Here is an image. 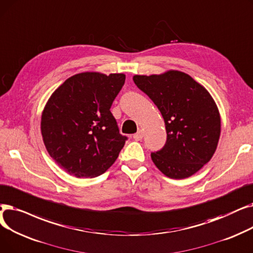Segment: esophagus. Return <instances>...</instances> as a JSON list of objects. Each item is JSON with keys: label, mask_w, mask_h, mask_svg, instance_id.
Instances as JSON below:
<instances>
[{"label": "esophagus", "mask_w": 253, "mask_h": 253, "mask_svg": "<svg viewBox=\"0 0 253 253\" xmlns=\"http://www.w3.org/2000/svg\"><path fill=\"white\" fill-rule=\"evenodd\" d=\"M143 136H144L143 130H142V129H139V130L137 131V133L134 135V139H135L136 141H140V140H142Z\"/></svg>", "instance_id": "1"}]
</instances>
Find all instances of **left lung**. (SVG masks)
I'll list each match as a JSON object with an SVG mask.
<instances>
[{
  "instance_id": "obj_1",
  "label": "left lung",
  "mask_w": 253,
  "mask_h": 253,
  "mask_svg": "<svg viewBox=\"0 0 253 253\" xmlns=\"http://www.w3.org/2000/svg\"><path fill=\"white\" fill-rule=\"evenodd\" d=\"M136 85L161 111L167 130L163 149L151 153L167 177L184 179L201 170L213 156L220 136V114L209 91L183 72L135 75Z\"/></svg>"
}]
</instances>
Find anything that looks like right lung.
<instances>
[{
    "instance_id": "add662e5",
    "label": "right lung",
    "mask_w": 253,
    "mask_h": 253,
    "mask_svg": "<svg viewBox=\"0 0 253 253\" xmlns=\"http://www.w3.org/2000/svg\"><path fill=\"white\" fill-rule=\"evenodd\" d=\"M123 73L83 72L68 78L48 99L41 117L45 147L77 178H93L114 164L125 146L110 108L125 84Z\"/></svg>"
}]
</instances>
